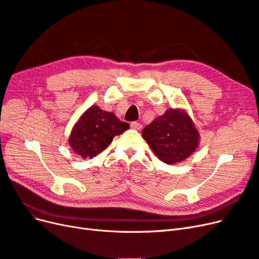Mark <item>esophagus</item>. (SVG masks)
Listing matches in <instances>:
<instances>
[{
    "instance_id": "esophagus-1",
    "label": "esophagus",
    "mask_w": 259,
    "mask_h": 259,
    "mask_svg": "<svg viewBox=\"0 0 259 259\" xmlns=\"http://www.w3.org/2000/svg\"><path fill=\"white\" fill-rule=\"evenodd\" d=\"M131 127L136 130V131H140V130L143 128V125L140 124V123H138V122H132L131 123Z\"/></svg>"
}]
</instances>
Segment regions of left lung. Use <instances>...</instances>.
Segmentation results:
<instances>
[{
    "label": "left lung",
    "mask_w": 259,
    "mask_h": 259,
    "mask_svg": "<svg viewBox=\"0 0 259 259\" xmlns=\"http://www.w3.org/2000/svg\"><path fill=\"white\" fill-rule=\"evenodd\" d=\"M142 134L156 158L166 164L185 161L200 143L199 131L183 109H167L147 125Z\"/></svg>",
    "instance_id": "1"
}]
</instances>
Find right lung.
<instances>
[{
	"instance_id": "add662e5",
	"label": "right lung",
	"mask_w": 259,
	"mask_h": 259,
	"mask_svg": "<svg viewBox=\"0 0 259 259\" xmlns=\"http://www.w3.org/2000/svg\"><path fill=\"white\" fill-rule=\"evenodd\" d=\"M130 128L114 113L92 106L81 116L70 134L68 143L73 152L83 159H93L111 144L114 136Z\"/></svg>"
}]
</instances>
